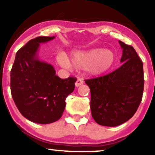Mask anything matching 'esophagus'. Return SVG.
I'll use <instances>...</instances> for the list:
<instances>
[{
    "label": "esophagus",
    "mask_w": 155,
    "mask_h": 155,
    "mask_svg": "<svg viewBox=\"0 0 155 155\" xmlns=\"http://www.w3.org/2000/svg\"><path fill=\"white\" fill-rule=\"evenodd\" d=\"M83 83H84L83 80L81 79V78H78L77 81L75 82V87H80V85H82V84H83Z\"/></svg>",
    "instance_id": "obj_1"
}]
</instances>
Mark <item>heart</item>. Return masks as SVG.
Here are the masks:
<instances>
[{
    "instance_id": "obj_1",
    "label": "heart",
    "mask_w": 155,
    "mask_h": 155,
    "mask_svg": "<svg viewBox=\"0 0 155 155\" xmlns=\"http://www.w3.org/2000/svg\"><path fill=\"white\" fill-rule=\"evenodd\" d=\"M115 60V54L111 50L92 48L74 51L71 52L68 60L61 56L59 62L68 68L84 69L89 75L99 76L109 71Z\"/></svg>"
}]
</instances>
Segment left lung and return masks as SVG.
I'll return each instance as SVG.
<instances>
[{"label": "left lung", "mask_w": 155, "mask_h": 155, "mask_svg": "<svg viewBox=\"0 0 155 155\" xmlns=\"http://www.w3.org/2000/svg\"><path fill=\"white\" fill-rule=\"evenodd\" d=\"M118 42L123 49L121 66L107 75L84 80L90 88L92 118L104 126L128 121L143 98V63L133 46Z\"/></svg>", "instance_id": "left-lung-1"}]
</instances>
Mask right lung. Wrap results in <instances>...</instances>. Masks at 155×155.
<instances>
[{
    "label": "right lung",
    "instance_id": "right-lung-1",
    "mask_svg": "<svg viewBox=\"0 0 155 155\" xmlns=\"http://www.w3.org/2000/svg\"><path fill=\"white\" fill-rule=\"evenodd\" d=\"M54 38L39 37L29 41L17 52L10 72V90L17 108L27 119L39 124L60 119L65 99L77 80L61 79L51 65L38 57L40 44Z\"/></svg>",
    "mask_w": 155,
    "mask_h": 155
}]
</instances>
